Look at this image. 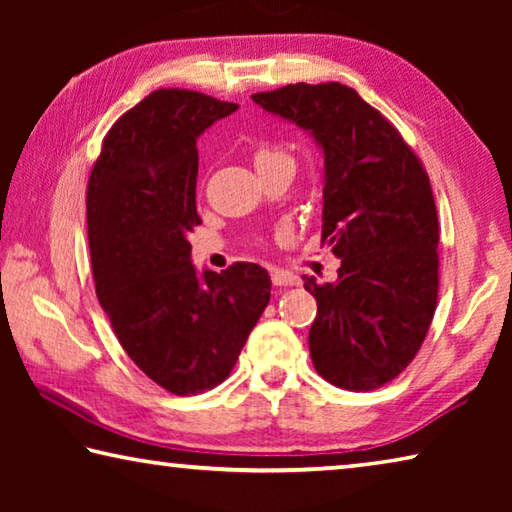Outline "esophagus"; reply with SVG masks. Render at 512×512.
<instances>
[{"mask_svg":"<svg viewBox=\"0 0 512 512\" xmlns=\"http://www.w3.org/2000/svg\"><path fill=\"white\" fill-rule=\"evenodd\" d=\"M271 280L275 287H293V284H298V277L287 271H273Z\"/></svg>","mask_w":512,"mask_h":512,"instance_id":"34e87169","label":"esophagus"}]
</instances>
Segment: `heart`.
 I'll return each instance as SVG.
<instances>
[{
	"mask_svg": "<svg viewBox=\"0 0 512 512\" xmlns=\"http://www.w3.org/2000/svg\"><path fill=\"white\" fill-rule=\"evenodd\" d=\"M253 160L257 171H266V169H275V167H293L296 160L293 155L282 149V146H273V144H262L253 151Z\"/></svg>",
	"mask_w": 512,
	"mask_h": 512,
	"instance_id": "1",
	"label": "heart"
}]
</instances>
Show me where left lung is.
<instances>
[{"instance_id":"1","label":"left lung","mask_w":512,"mask_h":512,"mask_svg":"<svg viewBox=\"0 0 512 512\" xmlns=\"http://www.w3.org/2000/svg\"><path fill=\"white\" fill-rule=\"evenodd\" d=\"M264 110L323 146L320 244L339 280L302 277L318 311L309 352L345 391H375L418 354L438 302V212L422 160L377 108L343 83H296L253 94Z\"/></svg>"}]
</instances>
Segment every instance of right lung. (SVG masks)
Segmentation results:
<instances>
[{"label":"right lung","instance_id":"obj_1","mask_svg":"<svg viewBox=\"0 0 512 512\" xmlns=\"http://www.w3.org/2000/svg\"><path fill=\"white\" fill-rule=\"evenodd\" d=\"M239 106L196 90L160 88L103 137L88 180V239L99 305L146 377L196 395L230 375L271 300L266 268L192 266L196 137Z\"/></svg>","mask_w":512,"mask_h":512}]
</instances>
